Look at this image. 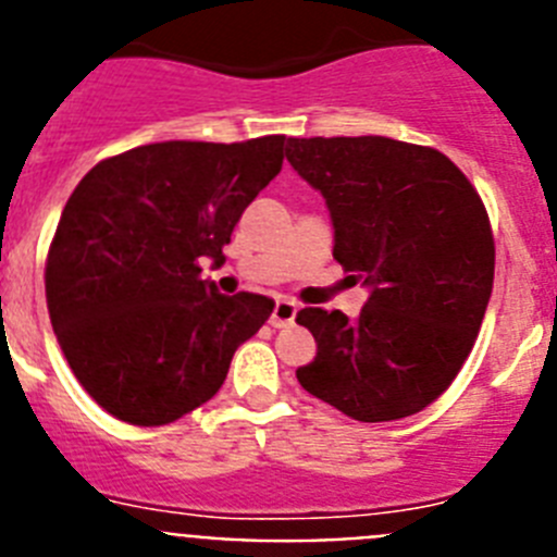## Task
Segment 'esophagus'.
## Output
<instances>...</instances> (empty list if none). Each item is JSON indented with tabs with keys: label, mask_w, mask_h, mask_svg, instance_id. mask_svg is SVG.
<instances>
[{
	"label": "esophagus",
	"mask_w": 557,
	"mask_h": 557,
	"mask_svg": "<svg viewBox=\"0 0 557 557\" xmlns=\"http://www.w3.org/2000/svg\"><path fill=\"white\" fill-rule=\"evenodd\" d=\"M295 314H298V304L287 301V298H282V301H275L273 314H270V326H275V329L293 326Z\"/></svg>",
	"instance_id": "obj_1"
}]
</instances>
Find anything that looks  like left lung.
I'll list each match as a JSON object with an SVG mask.
<instances>
[{
	"mask_svg": "<svg viewBox=\"0 0 557 557\" xmlns=\"http://www.w3.org/2000/svg\"><path fill=\"white\" fill-rule=\"evenodd\" d=\"M287 161L323 195L334 259L368 289L354 321L298 312L318 354L295 376L368 424L421 412L471 354L494 289L480 195L444 152L385 136L287 139Z\"/></svg>",
	"mask_w": 557,
	"mask_h": 557,
	"instance_id": "1",
	"label": "left lung"
}]
</instances>
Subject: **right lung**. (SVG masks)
<instances>
[{"label":"right lung","instance_id":"obj_1","mask_svg":"<svg viewBox=\"0 0 557 557\" xmlns=\"http://www.w3.org/2000/svg\"><path fill=\"white\" fill-rule=\"evenodd\" d=\"M282 164L284 136L156 141L100 161L72 191L44 275L49 321L113 418L161 426L206 405L264 326L268 295H223L198 262H225L231 231Z\"/></svg>","mask_w":557,"mask_h":557}]
</instances>
